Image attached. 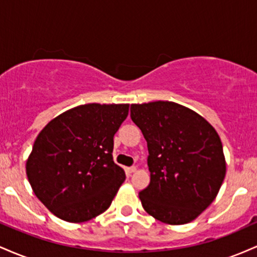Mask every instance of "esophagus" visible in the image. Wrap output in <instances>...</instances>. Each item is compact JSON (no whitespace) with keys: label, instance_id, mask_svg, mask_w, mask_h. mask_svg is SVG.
Instances as JSON below:
<instances>
[{"label":"esophagus","instance_id":"1","mask_svg":"<svg viewBox=\"0 0 257 257\" xmlns=\"http://www.w3.org/2000/svg\"><path fill=\"white\" fill-rule=\"evenodd\" d=\"M137 170V167H128L126 168V172L128 173H134Z\"/></svg>","mask_w":257,"mask_h":257}]
</instances>
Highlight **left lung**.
<instances>
[{
    "instance_id": "obj_1",
    "label": "left lung",
    "mask_w": 257,
    "mask_h": 257,
    "mask_svg": "<svg viewBox=\"0 0 257 257\" xmlns=\"http://www.w3.org/2000/svg\"><path fill=\"white\" fill-rule=\"evenodd\" d=\"M133 122L149 149L151 181L139 193L147 214L185 225L213 203L226 175L222 143L204 117L173 101L133 104Z\"/></svg>"
}]
</instances>
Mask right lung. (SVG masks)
<instances>
[{
  "mask_svg": "<svg viewBox=\"0 0 257 257\" xmlns=\"http://www.w3.org/2000/svg\"><path fill=\"white\" fill-rule=\"evenodd\" d=\"M129 104H85L63 112L35 140L26 161L32 191L67 222H85L111 205L125 173L113 162V135Z\"/></svg>",
  "mask_w": 257,
  "mask_h": 257,
  "instance_id": "obj_1",
  "label": "right lung"
}]
</instances>
